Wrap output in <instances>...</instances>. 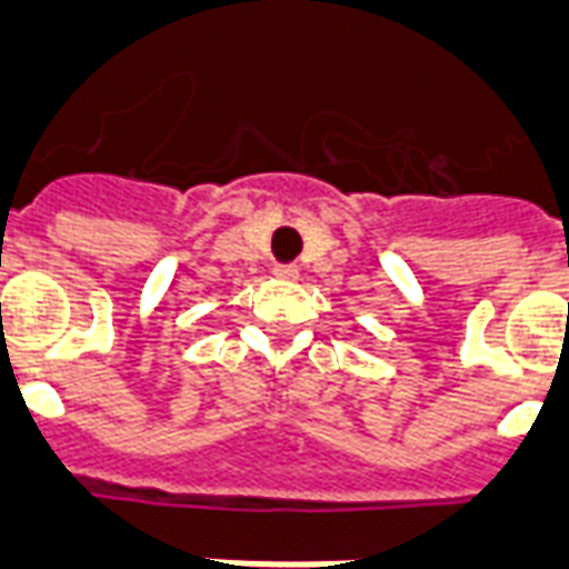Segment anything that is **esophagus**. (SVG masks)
I'll return each instance as SVG.
<instances>
[{
  "instance_id": "34e87169",
  "label": "esophagus",
  "mask_w": 569,
  "mask_h": 569,
  "mask_svg": "<svg viewBox=\"0 0 569 569\" xmlns=\"http://www.w3.org/2000/svg\"><path fill=\"white\" fill-rule=\"evenodd\" d=\"M274 274L283 277V280H292V277H298V268H295V266H274Z\"/></svg>"
}]
</instances>
